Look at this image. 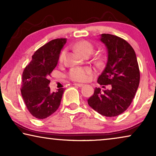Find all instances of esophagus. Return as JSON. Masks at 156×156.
<instances>
[{
    "mask_svg": "<svg viewBox=\"0 0 156 156\" xmlns=\"http://www.w3.org/2000/svg\"><path fill=\"white\" fill-rule=\"evenodd\" d=\"M74 85H75V86H77L79 87H83V85H84V84H80V83H74Z\"/></svg>",
    "mask_w": 156,
    "mask_h": 156,
    "instance_id": "obj_1",
    "label": "esophagus"
}]
</instances>
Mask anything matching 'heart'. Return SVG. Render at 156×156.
<instances>
[{
  "instance_id": "b5f03b06",
  "label": "heart",
  "mask_w": 156,
  "mask_h": 156,
  "mask_svg": "<svg viewBox=\"0 0 156 156\" xmlns=\"http://www.w3.org/2000/svg\"><path fill=\"white\" fill-rule=\"evenodd\" d=\"M74 47L85 56L90 55L94 52V44L87 40L79 41L75 44ZM66 52H67L66 49H64L61 51L59 55V61L60 62H62L65 59ZM93 71L91 68L76 67L70 69L68 73V76L70 80L75 81V82H87L90 80Z\"/></svg>"
}]
</instances>
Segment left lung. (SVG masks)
I'll use <instances>...</instances> for the list:
<instances>
[{"label":"left lung","mask_w":156,"mask_h":156,"mask_svg":"<svg viewBox=\"0 0 156 156\" xmlns=\"http://www.w3.org/2000/svg\"><path fill=\"white\" fill-rule=\"evenodd\" d=\"M101 41L107 48L108 59L97 82L104 90L96 87L87 101L102 116L114 117L131 105L139 85L140 70L135 51L127 41L111 34H101Z\"/></svg>","instance_id":"1"}]
</instances>
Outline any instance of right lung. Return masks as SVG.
<instances>
[{"label":"right lung","instance_id":"obj_1","mask_svg":"<svg viewBox=\"0 0 156 156\" xmlns=\"http://www.w3.org/2000/svg\"><path fill=\"white\" fill-rule=\"evenodd\" d=\"M66 42V38H57L44 44L35 51L23 72L21 94L27 110L37 119L50 116L60 105L65 89L51 92L48 78L57 65Z\"/></svg>","mask_w":156,"mask_h":156}]
</instances>
